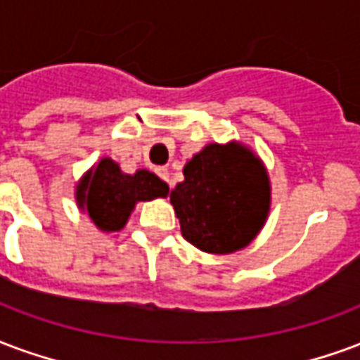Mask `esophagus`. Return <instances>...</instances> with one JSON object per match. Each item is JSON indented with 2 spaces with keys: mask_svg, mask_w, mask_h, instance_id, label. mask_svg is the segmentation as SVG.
I'll return each instance as SVG.
<instances>
[{
  "mask_svg": "<svg viewBox=\"0 0 360 360\" xmlns=\"http://www.w3.org/2000/svg\"><path fill=\"white\" fill-rule=\"evenodd\" d=\"M156 172H158V175H160V177H162V179L169 183V187H173V183H172V181H169V169H167V167H158Z\"/></svg>",
  "mask_w": 360,
  "mask_h": 360,
  "instance_id": "esophagus-1",
  "label": "esophagus"
}]
</instances>
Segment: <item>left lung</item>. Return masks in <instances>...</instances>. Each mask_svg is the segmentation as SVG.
<instances>
[{
  "label": "left lung",
  "mask_w": 360,
  "mask_h": 360,
  "mask_svg": "<svg viewBox=\"0 0 360 360\" xmlns=\"http://www.w3.org/2000/svg\"><path fill=\"white\" fill-rule=\"evenodd\" d=\"M183 175L169 202L185 240L207 254L227 255L262 233L271 212V181L250 146L207 143L185 164Z\"/></svg>",
  "instance_id": "1"
}]
</instances>
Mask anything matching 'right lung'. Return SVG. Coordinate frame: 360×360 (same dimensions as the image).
<instances>
[{"instance_id": "obj_1", "label": "right lung", "mask_w": 360, "mask_h": 360, "mask_svg": "<svg viewBox=\"0 0 360 360\" xmlns=\"http://www.w3.org/2000/svg\"><path fill=\"white\" fill-rule=\"evenodd\" d=\"M167 183L148 169L124 173L118 162L101 158L87 169L76 185V202L84 214L103 233H116L126 227L137 202L166 198Z\"/></svg>"}]
</instances>
